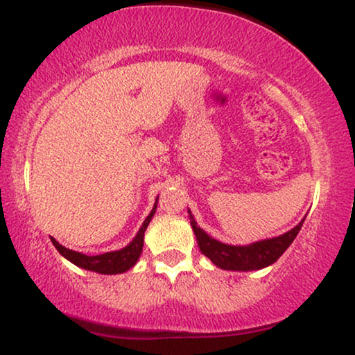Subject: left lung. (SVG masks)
Listing matches in <instances>:
<instances>
[{
  "label": "left lung",
  "mask_w": 355,
  "mask_h": 355,
  "mask_svg": "<svg viewBox=\"0 0 355 355\" xmlns=\"http://www.w3.org/2000/svg\"><path fill=\"white\" fill-rule=\"evenodd\" d=\"M187 211L189 218H191L193 234L197 237L198 247H200L202 254L208 257L218 268L230 271H254L275 263V261L284 254L286 249L293 244V241L295 239V236L299 234L300 227H302L305 220L304 216L299 225H295L293 230L284 232V234L281 236L257 241L247 245H231L216 241L215 237L208 236L200 226H197V221L196 218H193L192 211Z\"/></svg>",
  "instance_id": "left-lung-1"
}]
</instances>
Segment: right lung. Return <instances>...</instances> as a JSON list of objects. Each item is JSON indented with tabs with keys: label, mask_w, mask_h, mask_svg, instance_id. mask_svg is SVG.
Masks as SVG:
<instances>
[{
	"label": "right lung",
	"mask_w": 355,
	"mask_h": 355,
	"mask_svg": "<svg viewBox=\"0 0 355 355\" xmlns=\"http://www.w3.org/2000/svg\"><path fill=\"white\" fill-rule=\"evenodd\" d=\"M157 203H158V197L157 200H155L152 211H150V215L147 218H145V221L142 223V226H140V230L137 234H135L134 239L119 250L105 252V254H100V255H85V254H80V252L66 249V247L61 245L55 237H51V242L53 245L56 247V250L60 252L66 260H69L71 263L79 266V268L95 271V273H100V275L124 273V271L130 270L135 263H137L139 257L142 254L145 230H147L148 223L152 221L155 211H157Z\"/></svg>",
	"instance_id": "obj_1"
}]
</instances>
